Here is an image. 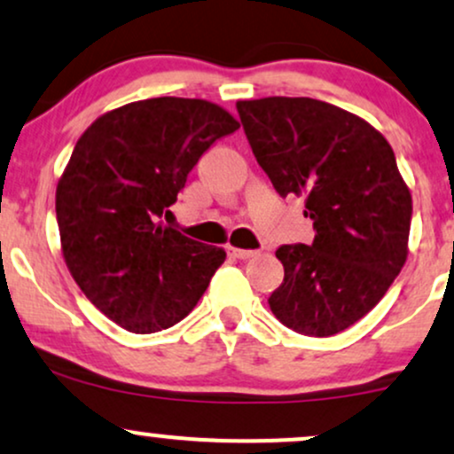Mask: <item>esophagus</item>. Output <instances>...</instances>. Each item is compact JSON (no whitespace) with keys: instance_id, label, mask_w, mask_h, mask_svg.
Segmentation results:
<instances>
[{"instance_id":"obj_1","label":"esophagus","mask_w":454,"mask_h":454,"mask_svg":"<svg viewBox=\"0 0 454 454\" xmlns=\"http://www.w3.org/2000/svg\"><path fill=\"white\" fill-rule=\"evenodd\" d=\"M228 254H231L232 258H239V260H247V258H254V256H256V249H239V247H228Z\"/></svg>"}]
</instances>
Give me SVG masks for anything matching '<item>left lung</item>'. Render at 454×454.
Listing matches in <instances>:
<instances>
[{"label":"left lung","mask_w":454,"mask_h":454,"mask_svg":"<svg viewBox=\"0 0 454 454\" xmlns=\"http://www.w3.org/2000/svg\"><path fill=\"white\" fill-rule=\"evenodd\" d=\"M245 137L279 196L305 194L309 245H281L275 317L309 337L346 331L387 294L408 258L411 196L387 138L314 98L237 102Z\"/></svg>","instance_id":"left-lung-1"}]
</instances>
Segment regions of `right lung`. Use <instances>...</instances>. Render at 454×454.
I'll use <instances>...</instances> for the list:
<instances>
[{
    "instance_id": "obj_1",
    "label": "right lung",
    "mask_w": 454,
    "mask_h": 454,
    "mask_svg": "<svg viewBox=\"0 0 454 454\" xmlns=\"http://www.w3.org/2000/svg\"><path fill=\"white\" fill-rule=\"evenodd\" d=\"M234 129L217 104L151 98L102 114L78 138L57 184L61 249L78 288L126 331L184 320L226 260L155 222L170 215L200 155Z\"/></svg>"
}]
</instances>
